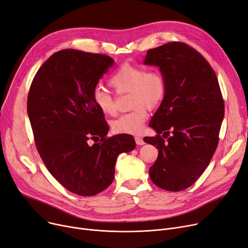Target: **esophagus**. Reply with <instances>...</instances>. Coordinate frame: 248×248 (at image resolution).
I'll list each match as a JSON object with an SVG mask.
<instances>
[{
  "mask_svg": "<svg viewBox=\"0 0 248 248\" xmlns=\"http://www.w3.org/2000/svg\"><path fill=\"white\" fill-rule=\"evenodd\" d=\"M135 140H136L137 145H139V146H141L145 144V140H142V138H140V137H135Z\"/></svg>",
  "mask_w": 248,
  "mask_h": 248,
  "instance_id": "34e87169",
  "label": "esophagus"
}]
</instances>
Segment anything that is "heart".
Here are the masks:
<instances>
[{
    "instance_id": "b5f03b06",
    "label": "heart",
    "mask_w": 248,
    "mask_h": 248,
    "mask_svg": "<svg viewBox=\"0 0 248 248\" xmlns=\"http://www.w3.org/2000/svg\"><path fill=\"white\" fill-rule=\"evenodd\" d=\"M109 84L116 93H129V106L133 108L111 123L113 132L117 134H139L148 119V108L160 106L167 93V82L160 71H147L132 63L122 64L111 75ZM93 101L104 115L115 114L113 96L107 89L95 87Z\"/></svg>"
}]
</instances>
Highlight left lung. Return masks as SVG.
<instances>
[{
    "instance_id": "obj_1",
    "label": "left lung",
    "mask_w": 248,
    "mask_h": 248,
    "mask_svg": "<svg viewBox=\"0 0 248 248\" xmlns=\"http://www.w3.org/2000/svg\"><path fill=\"white\" fill-rule=\"evenodd\" d=\"M144 63L159 66L167 82L166 96L149 125L157 135L144 139L159 150L150 177L164 190L182 191L199 179L217 149L223 96L209 62L186 43L150 49Z\"/></svg>"
}]
</instances>
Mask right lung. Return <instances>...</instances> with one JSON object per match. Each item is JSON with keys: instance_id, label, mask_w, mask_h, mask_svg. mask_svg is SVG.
Instances as JSON below:
<instances>
[{"instance_id": "1", "label": "right lung", "mask_w": 248, "mask_h": 248, "mask_svg": "<svg viewBox=\"0 0 248 248\" xmlns=\"http://www.w3.org/2000/svg\"><path fill=\"white\" fill-rule=\"evenodd\" d=\"M113 62L106 54L60 50L39 68L29 90L27 111L37 151L51 175L80 196L107 189L117 155L136 147L131 135L107 136L108 123L93 101V89Z\"/></svg>"}]
</instances>
